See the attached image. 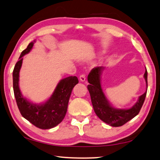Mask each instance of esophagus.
Masks as SVG:
<instances>
[{
	"instance_id": "esophagus-1",
	"label": "esophagus",
	"mask_w": 160,
	"mask_h": 160,
	"mask_svg": "<svg viewBox=\"0 0 160 160\" xmlns=\"http://www.w3.org/2000/svg\"><path fill=\"white\" fill-rule=\"evenodd\" d=\"M85 80H86V78H85V75L82 74V75H80V80L81 81V82H85Z\"/></svg>"
}]
</instances>
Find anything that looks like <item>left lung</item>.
<instances>
[{
	"mask_svg": "<svg viewBox=\"0 0 160 160\" xmlns=\"http://www.w3.org/2000/svg\"><path fill=\"white\" fill-rule=\"evenodd\" d=\"M104 67H95L88 75V80L90 85H88L90 94L91 101L93 109L97 116L104 123L111 126H121L131 120L138 114L144 103L148 90V71L145 70L144 78L146 82L147 90L145 92L139 97L138 102L134 106L128 109H116L109 104L105 97L101 86V75Z\"/></svg>",
	"mask_w": 160,
	"mask_h": 160,
	"instance_id": "left-lung-1",
	"label": "left lung"
}]
</instances>
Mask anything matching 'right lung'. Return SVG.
<instances>
[{
  "label": "right lung",
  "mask_w": 160,
  "mask_h": 160,
  "mask_svg": "<svg viewBox=\"0 0 160 160\" xmlns=\"http://www.w3.org/2000/svg\"><path fill=\"white\" fill-rule=\"evenodd\" d=\"M35 42L29 43L26 49L21 53L13 70V90L17 105L21 115L31 123L41 129H50L60 123L66 114L68 104L72 90L78 83L76 76L62 79L55 90L45 103L41 104L29 102L22 94L19 88V74L22 64L23 56L32 50Z\"/></svg>",
  "instance_id": "add662e5"
}]
</instances>
